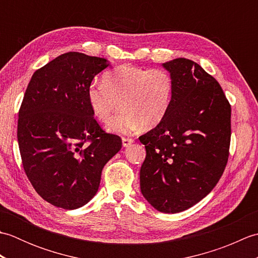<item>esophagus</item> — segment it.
<instances>
[{
  "mask_svg": "<svg viewBox=\"0 0 258 258\" xmlns=\"http://www.w3.org/2000/svg\"><path fill=\"white\" fill-rule=\"evenodd\" d=\"M134 143V140L133 139H130V138H123L122 139V144L124 147H127L131 144Z\"/></svg>",
  "mask_w": 258,
  "mask_h": 258,
  "instance_id": "34e87169",
  "label": "esophagus"
}]
</instances>
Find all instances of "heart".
Segmentation results:
<instances>
[{
    "label": "heart",
    "mask_w": 258,
    "mask_h": 258,
    "mask_svg": "<svg viewBox=\"0 0 258 258\" xmlns=\"http://www.w3.org/2000/svg\"><path fill=\"white\" fill-rule=\"evenodd\" d=\"M174 81L164 69H144L124 64L103 76V83L87 87V101L95 117L107 122L108 132L130 134L142 125L154 127L165 117L172 104Z\"/></svg>",
    "instance_id": "obj_1"
}]
</instances>
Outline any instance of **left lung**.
Listing matches in <instances>:
<instances>
[{"label": "left lung", "mask_w": 258, "mask_h": 258, "mask_svg": "<svg viewBox=\"0 0 258 258\" xmlns=\"http://www.w3.org/2000/svg\"><path fill=\"white\" fill-rule=\"evenodd\" d=\"M172 75V104L155 128L142 135L146 157L141 191L162 213H179L211 193L225 169L231 105L221 85L199 64L178 57L162 64Z\"/></svg>", "instance_id": "8db88e82"}]
</instances>
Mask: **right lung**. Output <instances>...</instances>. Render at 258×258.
Segmentation results:
<instances>
[{
    "instance_id": "1",
    "label": "right lung",
    "mask_w": 258,
    "mask_h": 258,
    "mask_svg": "<svg viewBox=\"0 0 258 258\" xmlns=\"http://www.w3.org/2000/svg\"><path fill=\"white\" fill-rule=\"evenodd\" d=\"M106 58L69 52L32 75L19 112L18 141L26 176L43 200L76 210L97 193L104 165L122 147L93 116L87 87Z\"/></svg>"
}]
</instances>
